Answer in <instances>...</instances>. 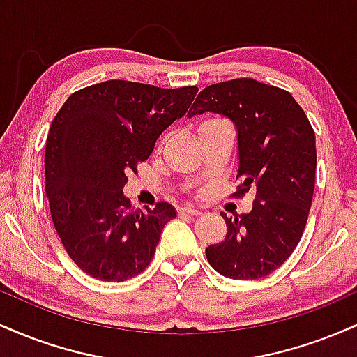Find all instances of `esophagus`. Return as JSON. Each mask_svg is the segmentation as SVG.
Segmentation results:
<instances>
[{
    "instance_id": "esophagus-1",
    "label": "esophagus",
    "mask_w": 357,
    "mask_h": 357,
    "mask_svg": "<svg viewBox=\"0 0 357 357\" xmlns=\"http://www.w3.org/2000/svg\"><path fill=\"white\" fill-rule=\"evenodd\" d=\"M179 213H181V215H191V216L202 215V211H199L198 208H195V206H184V208H181V210H179Z\"/></svg>"
}]
</instances>
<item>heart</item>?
I'll return each instance as SVG.
<instances>
[{
	"mask_svg": "<svg viewBox=\"0 0 357 357\" xmlns=\"http://www.w3.org/2000/svg\"><path fill=\"white\" fill-rule=\"evenodd\" d=\"M213 121H221L220 117H211V119H206V121L203 122V124H206V122H213Z\"/></svg>",
	"mask_w": 357,
	"mask_h": 357,
	"instance_id": "obj_1",
	"label": "heart"
}]
</instances>
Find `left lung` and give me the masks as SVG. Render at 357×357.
Returning <instances> with one entry per match:
<instances>
[{
    "instance_id": "1",
    "label": "left lung",
    "mask_w": 357,
    "mask_h": 357,
    "mask_svg": "<svg viewBox=\"0 0 357 357\" xmlns=\"http://www.w3.org/2000/svg\"><path fill=\"white\" fill-rule=\"evenodd\" d=\"M223 114L238 130L241 179L235 198L255 192L252 211L227 216V238L206 248L216 272L236 280L261 278L292 255L312 204L315 134L296 99L284 89L253 79L208 85L190 116Z\"/></svg>"
}]
</instances>
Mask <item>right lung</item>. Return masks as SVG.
<instances>
[{"mask_svg": "<svg viewBox=\"0 0 357 357\" xmlns=\"http://www.w3.org/2000/svg\"><path fill=\"white\" fill-rule=\"evenodd\" d=\"M196 92L195 85L107 80L73 92L53 119L45 147L52 221L65 252L90 277L124 282L153 260L174 208L159 202L134 210L122 188Z\"/></svg>", "mask_w": 357, "mask_h": 357, "instance_id": "right-lung-1", "label": "right lung"}]
</instances>
